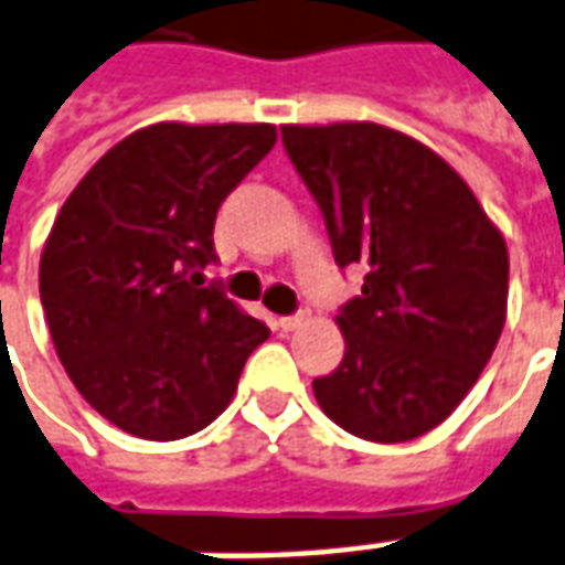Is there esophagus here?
Returning <instances> with one entry per match:
<instances>
[{"instance_id": "esophagus-1", "label": "esophagus", "mask_w": 565, "mask_h": 565, "mask_svg": "<svg viewBox=\"0 0 565 565\" xmlns=\"http://www.w3.org/2000/svg\"><path fill=\"white\" fill-rule=\"evenodd\" d=\"M278 327H281L284 333H290V330H299L302 323H306V315H290V318H278Z\"/></svg>"}]
</instances>
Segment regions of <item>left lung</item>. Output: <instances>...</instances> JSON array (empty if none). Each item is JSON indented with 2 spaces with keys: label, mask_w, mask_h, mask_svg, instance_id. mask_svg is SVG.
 Masks as SVG:
<instances>
[{
  "label": "left lung",
  "mask_w": 565,
  "mask_h": 565,
  "mask_svg": "<svg viewBox=\"0 0 565 565\" xmlns=\"http://www.w3.org/2000/svg\"><path fill=\"white\" fill-rule=\"evenodd\" d=\"M339 266L364 263L337 315L345 358L311 382L354 437L404 444L437 428L489 364L508 318V244L471 186L416 137L376 121L284 125Z\"/></svg>",
  "instance_id": "left-lung-1"
}]
</instances>
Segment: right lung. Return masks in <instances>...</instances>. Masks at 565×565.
Returning a JSON list of instances; mask_svg holds the SVG:
<instances>
[{
	"label": "right lung",
	"mask_w": 565,
	"mask_h": 565,
	"mask_svg": "<svg viewBox=\"0 0 565 565\" xmlns=\"http://www.w3.org/2000/svg\"><path fill=\"white\" fill-rule=\"evenodd\" d=\"M275 125L159 121L118 140L63 201L39 259L54 351L104 419L180 440L232 404L269 339L201 269L232 189L269 156Z\"/></svg>",
	"instance_id": "obj_1"
}]
</instances>
